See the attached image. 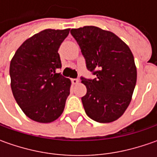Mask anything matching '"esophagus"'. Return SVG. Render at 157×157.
Instances as JSON below:
<instances>
[{
  "instance_id": "34e87169",
  "label": "esophagus",
  "mask_w": 157,
  "mask_h": 157,
  "mask_svg": "<svg viewBox=\"0 0 157 157\" xmlns=\"http://www.w3.org/2000/svg\"><path fill=\"white\" fill-rule=\"evenodd\" d=\"M71 83H72L73 85H78V84L79 83V80H78V78H72V79H71Z\"/></svg>"
}]
</instances>
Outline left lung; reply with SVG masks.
<instances>
[{"mask_svg":"<svg viewBox=\"0 0 157 157\" xmlns=\"http://www.w3.org/2000/svg\"><path fill=\"white\" fill-rule=\"evenodd\" d=\"M81 49L86 67L96 78H82L87 89L82 103L88 117L100 123L118 120L129 105L137 71L133 53L111 31L95 26L71 29Z\"/></svg>","mask_w":157,"mask_h":157,"instance_id":"8db88e82","label":"left lung"}]
</instances>
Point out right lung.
Listing matches in <instances>:
<instances>
[{"mask_svg":"<svg viewBox=\"0 0 157 157\" xmlns=\"http://www.w3.org/2000/svg\"><path fill=\"white\" fill-rule=\"evenodd\" d=\"M70 29H47L24 41L9 67L11 89L25 115L50 123L63 113L71 82L57 73L62 67L58 49Z\"/></svg>","mask_w":157,"mask_h":157,"instance_id":"right-lung-1","label":"right lung"}]
</instances>
